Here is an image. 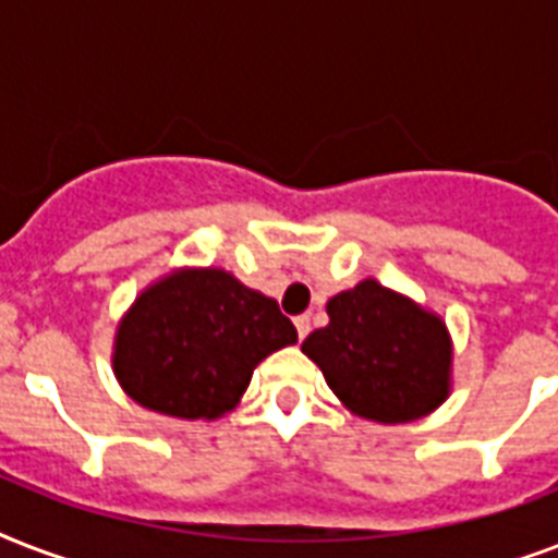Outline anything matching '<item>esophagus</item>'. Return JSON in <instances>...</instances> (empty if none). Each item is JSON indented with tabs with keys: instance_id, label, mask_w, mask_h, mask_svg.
Returning <instances> with one entry per match:
<instances>
[{
	"instance_id": "obj_1",
	"label": "esophagus",
	"mask_w": 558,
	"mask_h": 558,
	"mask_svg": "<svg viewBox=\"0 0 558 558\" xmlns=\"http://www.w3.org/2000/svg\"><path fill=\"white\" fill-rule=\"evenodd\" d=\"M295 330H298V339H306V332H310V315H298Z\"/></svg>"
}]
</instances>
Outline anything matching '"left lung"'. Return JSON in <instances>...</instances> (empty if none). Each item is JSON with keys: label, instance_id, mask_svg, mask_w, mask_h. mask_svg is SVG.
I'll return each mask as SVG.
<instances>
[{"label": "left lung", "instance_id": "obj_1", "mask_svg": "<svg viewBox=\"0 0 558 558\" xmlns=\"http://www.w3.org/2000/svg\"><path fill=\"white\" fill-rule=\"evenodd\" d=\"M330 324L306 336V356L332 393L373 423H411L442 405L451 388V339L440 315L362 280L327 301Z\"/></svg>", "mask_w": 558, "mask_h": 558}]
</instances>
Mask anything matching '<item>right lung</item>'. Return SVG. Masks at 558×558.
<instances>
[{
	"instance_id": "add662e5",
	"label": "right lung",
	"mask_w": 558,
	"mask_h": 558,
	"mask_svg": "<svg viewBox=\"0 0 558 558\" xmlns=\"http://www.w3.org/2000/svg\"><path fill=\"white\" fill-rule=\"evenodd\" d=\"M295 341L275 298L226 269H177L126 310L112 367L138 405L179 420H217L240 402L254 367Z\"/></svg>"
}]
</instances>
